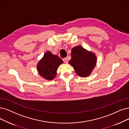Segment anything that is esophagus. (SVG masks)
I'll return each mask as SVG.
<instances>
[{
    "label": "esophagus",
    "instance_id": "1",
    "mask_svg": "<svg viewBox=\"0 0 129 129\" xmlns=\"http://www.w3.org/2000/svg\"><path fill=\"white\" fill-rule=\"evenodd\" d=\"M63 61L64 62L66 63H67L68 62V58H65L63 59Z\"/></svg>",
    "mask_w": 129,
    "mask_h": 129
}]
</instances>
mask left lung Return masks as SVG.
<instances>
[{
    "label": "left lung",
    "instance_id": "left-lung-1",
    "mask_svg": "<svg viewBox=\"0 0 129 129\" xmlns=\"http://www.w3.org/2000/svg\"><path fill=\"white\" fill-rule=\"evenodd\" d=\"M71 59L69 63L73 66L76 74L82 77L90 75L97 62L96 55L78 45L71 50Z\"/></svg>",
    "mask_w": 129,
    "mask_h": 129
}]
</instances>
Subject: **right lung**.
Masks as SVG:
<instances>
[{
  "mask_svg": "<svg viewBox=\"0 0 129 129\" xmlns=\"http://www.w3.org/2000/svg\"><path fill=\"white\" fill-rule=\"evenodd\" d=\"M62 63L63 61L58 55L47 51L37 64L38 71L43 78L51 80L55 78L58 67Z\"/></svg>",
  "mask_w": 129,
  "mask_h": 129,
  "instance_id": "add662e5",
  "label": "right lung"
}]
</instances>
